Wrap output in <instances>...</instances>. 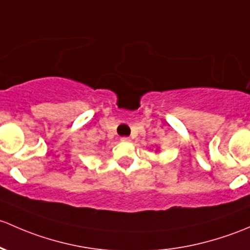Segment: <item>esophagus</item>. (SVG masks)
Here are the masks:
<instances>
[{"label": "esophagus", "mask_w": 250, "mask_h": 250, "mask_svg": "<svg viewBox=\"0 0 250 250\" xmlns=\"http://www.w3.org/2000/svg\"><path fill=\"white\" fill-rule=\"evenodd\" d=\"M120 141H122V142H130V137H126V136H124V137H122L120 138Z\"/></svg>", "instance_id": "obj_1"}]
</instances>
